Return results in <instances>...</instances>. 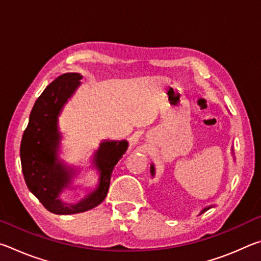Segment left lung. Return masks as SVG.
Instances as JSON below:
<instances>
[{
    "instance_id": "obj_1",
    "label": "left lung",
    "mask_w": 261,
    "mask_h": 261,
    "mask_svg": "<svg viewBox=\"0 0 261 261\" xmlns=\"http://www.w3.org/2000/svg\"><path fill=\"white\" fill-rule=\"evenodd\" d=\"M151 173H152V175H154V167L153 166H151ZM210 208H211V207H207V208H204V210H202L201 213H204V212H206L207 210H210Z\"/></svg>"
}]
</instances>
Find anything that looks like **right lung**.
Wrapping results in <instances>:
<instances>
[{
    "mask_svg": "<svg viewBox=\"0 0 261 261\" xmlns=\"http://www.w3.org/2000/svg\"><path fill=\"white\" fill-rule=\"evenodd\" d=\"M78 73H64L49 84L32 108L20 144V161L26 185L39 201L54 214H77L98 206L107 196L114 167L121 160L127 143L103 141L95 153L94 163L100 171L95 191L77 204H63L60 193L71 182L72 174L57 159L60 132L57 116L64 103L81 84Z\"/></svg>",
    "mask_w": 261,
    "mask_h": 261,
    "instance_id": "obj_1",
    "label": "right lung"
}]
</instances>
